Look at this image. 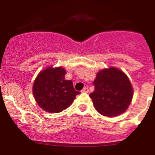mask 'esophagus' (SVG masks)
I'll return each mask as SVG.
<instances>
[{
  "instance_id": "obj_1",
  "label": "esophagus",
  "mask_w": 155,
  "mask_h": 155,
  "mask_svg": "<svg viewBox=\"0 0 155 155\" xmlns=\"http://www.w3.org/2000/svg\"><path fill=\"white\" fill-rule=\"evenodd\" d=\"M81 92H86V93H88L89 89L87 87H84L82 90H81Z\"/></svg>"
}]
</instances>
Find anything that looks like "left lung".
Masks as SVG:
<instances>
[{
    "label": "left lung",
    "mask_w": 155,
    "mask_h": 155,
    "mask_svg": "<svg viewBox=\"0 0 155 155\" xmlns=\"http://www.w3.org/2000/svg\"><path fill=\"white\" fill-rule=\"evenodd\" d=\"M93 84L95 90L90 97L101 114L117 117L127 109L133 90L128 77L122 71L114 67L104 69L97 72Z\"/></svg>",
    "instance_id": "8db88e82"
}]
</instances>
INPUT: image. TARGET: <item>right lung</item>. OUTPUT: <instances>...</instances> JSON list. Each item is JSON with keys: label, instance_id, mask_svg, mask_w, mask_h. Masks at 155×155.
Masks as SVG:
<instances>
[{"label": "right lung", "instance_id": "right-lung-1", "mask_svg": "<svg viewBox=\"0 0 155 155\" xmlns=\"http://www.w3.org/2000/svg\"><path fill=\"white\" fill-rule=\"evenodd\" d=\"M63 67H49L39 73L33 84V93L38 105L49 113H59L70 106L80 94L71 80H65Z\"/></svg>", "mask_w": 155, "mask_h": 155}]
</instances>
